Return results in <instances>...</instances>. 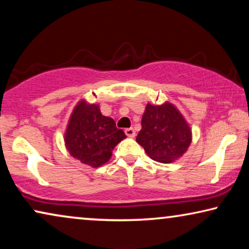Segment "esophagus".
Returning <instances> with one entry per match:
<instances>
[{
	"mask_svg": "<svg viewBox=\"0 0 249 249\" xmlns=\"http://www.w3.org/2000/svg\"><path fill=\"white\" fill-rule=\"evenodd\" d=\"M124 132H125V135H127L128 137H130V138H134L135 136H136V132H135V130L132 128H127L124 130Z\"/></svg>",
	"mask_w": 249,
	"mask_h": 249,
	"instance_id": "34e87169",
	"label": "esophagus"
}]
</instances>
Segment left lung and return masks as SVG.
<instances>
[{"label": "left lung", "instance_id": "left-lung-1", "mask_svg": "<svg viewBox=\"0 0 249 249\" xmlns=\"http://www.w3.org/2000/svg\"><path fill=\"white\" fill-rule=\"evenodd\" d=\"M136 142L152 160L171 163L181 158L192 142V130L175 105H146Z\"/></svg>", "mask_w": 249, "mask_h": 249}]
</instances>
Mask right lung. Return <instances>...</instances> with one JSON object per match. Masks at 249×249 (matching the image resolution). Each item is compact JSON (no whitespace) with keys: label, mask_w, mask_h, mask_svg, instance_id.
I'll return each mask as SVG.
<instances>
[{"label":"right lung","mask_w":249,"mask_h":249,"mask_svg":"<svg viewBox=\"0 0 249 249\" xmlns=\"http://www.w3.org/2000/svg\"><path fill=\"white\" fill-rule=\"evenodd\" d=\"M125 137L113 119L101 113L98 105L80 101L70 117L64 142L71 156L98 168L111 159L113 148Z\"/></svg>","instance_id":"right-lung-1"}]
</instances>
